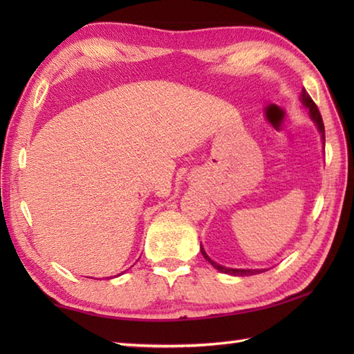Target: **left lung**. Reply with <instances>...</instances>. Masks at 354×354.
Returning a JSON list of instances; mask_svg holds the SVG:
<instances>
[{"label":"left lung","instance_id":"left-lung-1","mask_svg":"<svg viewBox=\"0 0 354 354\" xmlns=\"http://www.w3.org/2000/svg\"><path fill=\"white\" fill-rule=\"evenodd\" d=\"M299 100H301V103L304 104L306 109H309V115H310V118L313 120V123L317 124V127H318V131H319V133H321V140H322V142H326L324 123H322V117H321V114H319V109H318L317 104H315V102L312 100V97H310L309 94H307V91H306L304 88H303V91H301V95H299ZM201 252H202V255H204V259H205L208 263H212V266H214L217 270H219V272H223V274L239 275V277H248V275L261 274V272H265V270H268V269H234V268H225V266L219 265V263H216L214 260L209 259L204 248H202V245H201Z\"/></svg>","mask_w":354,"mask_h":354}]
</instances>
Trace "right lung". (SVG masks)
<instances>
[{"label":"right lung","mask_w":354,"mask_h":354,"mask_svg":"<svg viewBox=\"0 0 354 354\" xmlns=\"http://www.w3.org/2000/svg\"><path fill=\"white\" fill-rule=\"evenodd\" d=\"M122 274H123V272H122Z\"/></svg>","instance_id":"right-lung-1"}]
</instances>
